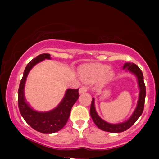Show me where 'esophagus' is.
Masks as SVG:
<instances>
[{
  "label": "esophagus",
  "instance_id": "1",
  "mask_svg": "<svg viewBox=\"0 0 159 159\" xmlns=\"http://www.w3.org/2000/svg\"><path fill=\"white\" fill-rule=\"evenodd\" d=\"M88 90V88H87L86 86H82L81 88H80V90H79V92H80V93H85L86 91Z\"/></svg>",
  "mask_w": 159,
  "mask_h": 159
}]
</instances>
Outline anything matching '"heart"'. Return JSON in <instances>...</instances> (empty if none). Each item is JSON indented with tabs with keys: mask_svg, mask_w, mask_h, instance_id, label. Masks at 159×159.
<instances>
[{
	"mask_svg": "<svg viewBox=\"0 0 159 159\" xmlns=\"http://www.w3.org/2000/svg\"><path fill=\"white\" fill-rule=\"evenodd\" d=\"M80 74L82 78L88 81H95L104 75L107 78L112 76V72L109 71V66L103 64H93L84 67L80 71Z\"/></svg>",
	"mask_w": 159,
	"mask_h": 159,
	"instance_id": "b5f03b06",
	"label": "heart"
}]
</instances>
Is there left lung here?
Wrapping results in <instances>:
<instances>
[{
	"label": "left lung",
	"instance_id": "8db88e82",
	"mask_svg": "<svg viewBox=\"0 0 159 159\" xmlns=\"http://www.w3.org/2000/svg\"><path fill=\"white\" fill-rule=\"evenodd\" d=\"M127 68L129 71H131L137 76L138 80V85L140 87V95H139V100L138 102V106H137L136 109L134 110L133 114L130 117L129 120H127L125 122L117 124V125H113L109 124L106 121H103L98 115L96 111L95 108L94 104V98L92 100V103L90 106V114L92 117V119L94 121V123L99 129H101L103 131L109 132H121L125 131L132 127V125L135 123V121L138 120L139 117L141 116L142 113L144 109V103L145 95H146V90H145V85L144 83V80H143V75L142 71L137 66L136 64H130L127 63L124 66V69Z\"/></svg>",
	"mask_w": 159,
	"mask_h": 159
}]
</instances>
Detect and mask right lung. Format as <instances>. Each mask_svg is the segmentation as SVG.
Wrapping results in <instances>:
<instances>
[{
	"label": "right lung",
	"instance_id": "add662e5",
	"mask_svg": "<svg viewBox=\"0 0 159 159\" xmlns=\"http://www.w3.org/2000/svg\"><path fill=\"white\" fill-rule=\"evenodd\" d=\"M50 56L48 53L40 54L28 63L18 90V105L21 115L30 127L42 133H54L61 129L68 121L71 108L79 98V89H68L57 107L47 112L34 111L26 101L24 90L28 73L38 63L45 58L50 59Z\"/></svg>",
	"mask_w": 159,
	"mask_h": 159
}]
</instances>
